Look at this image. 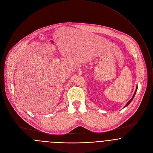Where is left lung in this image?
Wrapping results in <instances>:
<instances>
[{"instance_id": "8db88e82", "label": "left lung", "mask_w": 153, "mask_h": 153, "mask_svg": "<svg viewBox=\"0 0 153 153\" xmlns=\"http://www.w3.org/2000/svg\"><path fill=\"white\" fill-rule=\"evenodd\" d=\"M137 89H138V86H137V88H136V90H135V93H134V95H133V96H132V97L131 98V99L129 101V102H127V104L125 105V106L124 107H126L127 105H128L130 103H131V102L132 101V100H133V99H134V96H135V94H136V92H137Z\"/></svg>"}]
</instances>
